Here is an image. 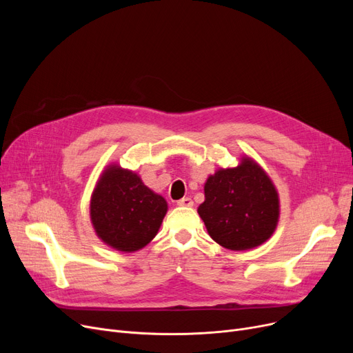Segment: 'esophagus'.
<instances>
[{"label":"esophagus","mask_w":353,"mask_h":353,"mask_svg":"<svg viewBox=\"0 0 353 353\" xmlns=\"http://www.w3.org/2000/svg\"><path fill=\"white\" fill-rule=\"evenodd\" d=\"M177 205L179 206H188V208H192L194 203H193V200L190 199V197H183V199H180L179 201H177Z\"/></svg>","instance_id":"esophagus-1"}]
</instances>
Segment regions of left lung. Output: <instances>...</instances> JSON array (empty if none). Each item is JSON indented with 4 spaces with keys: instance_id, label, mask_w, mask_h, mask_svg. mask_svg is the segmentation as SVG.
<instances>
[{
    "instance_id": "8db88e82",
    "label": "left lung",
    "mask_w": 353,
    "mask_h": 353,
    "mask_svg": "<svg viewBox=\"0 0 353 353\" xmlns=\"http://www.w3.org/2000/svg\"><path fill=\"white\" fill-rule=\"evenodd\" d=\"M210 237L230 250L261 246L279 221V194L268 173L250 157L237 167L219 169L205 183L197 209Z\"/></svg>"
}]
</instances>
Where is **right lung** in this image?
I'll return each mask as SVG.
<instances>
[{"label":"right lung","mask_w":353,"mask_h":353,"mask_svg":"<svg viewBox=\"0 0 353 353\" xmlns=\"http://www.w3.org/2000/svg\"><path fill=\"white\" fill-rule=\"evenodd\" d=\"M167 213V201L132 170L110 164L90 201L92 228L105 245L132 253L150 243Z\"/></svg>","instance_id":"add662e5"}]
</instances>
